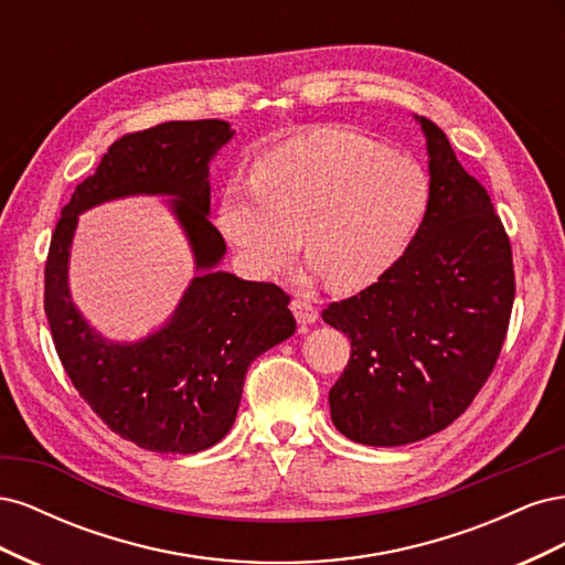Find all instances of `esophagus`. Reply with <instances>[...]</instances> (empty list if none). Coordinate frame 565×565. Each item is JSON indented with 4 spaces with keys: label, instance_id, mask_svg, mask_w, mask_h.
Wrapping results in <instances>:
<instances>
[{
    "label": "esophagus",
    "instance_id": "34e87169",
    "mask_svg": "<svg viewBox=\"0 0 565 565\" xmlns=\"http://www.w3.org/2000/svg\"><path fill=\"white\" fill-rule=\"evenodd\" d=\"M292 313L297 318V322L301 324V328H309V324H313L318 320V309L309 301V299H292Z\"/></svg>",
    "mask_w": 565,
    "mask_h": 565
}]
</instances>
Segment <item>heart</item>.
<instances>
[{
	"instance_id": "1",
	"label": "heart",
	"mask_w": 565,
	"mask_h": 565,
	"mask_svg": "<svg viewBox=\"0 0 565 565\" xmlns=\"http://www.w3.org/2000/svg\"><path fill=\"white\" fill-rule=\"evenodd\" d=\"M426 204L417 160L353 129L318 127L266 150L249 181L226 183L216 228L256 278L276 276L301 243L311 276L361 289L398 262Z\"/></svg>"
}]
</instances>
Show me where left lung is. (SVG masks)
I'll list each match as a JSON object with an SVG mask.
<instances>
[{"label": "left lung", "mask_w": 565, "mask_h": 565, "mask_svg": "<svg viewBox=\"0 0 565 565\" xmlns=\"http://www.w3.org/2000/svg\"><path fill=\"white\" fill-rule=\"evenodd\" d=\"M429 156V204L401 259L322 320L351 339L330 388L332 424L374 448L407 446L452 424L498 361L514 306L509 237L486 188L434 122L417 117Z\"/></svg>", "instance_id": "obj_1"}]
</instances>
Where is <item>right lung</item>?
<instances>
[{"instance_id": "obj_1", "label": "right lung", "mask_w": 565, "mask_h": 565, "mask_svg": "<svg viewBox=\"0 0 565 565\" xmlns=\"http://www.w3.org/2000/svg\"><path fill=\"white\" fill-rule=\"evenodd\" d=\"M233 134L224 119H198L122 136L75 188L51 235L44 311L61 363L94 413L150 452L216 446L235 422L254 358L297 330L280 287L218 268L226 243L210 224V164ZM134 194L170 198L166 206L192 247L196 276L160 329L110 340L72 301L70 249L79 213Z\"/></svg>"}]
</instances>
